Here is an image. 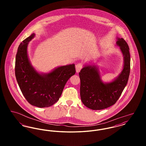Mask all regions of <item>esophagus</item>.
I'll list each match as a JSON object with an SVG mask.
<instances>
[{"mask_svg":"<svg viewBox=\"0 0 146 146\" xmlns=\"http://www.w3.org/2000/svg\"><path fill=\"white\" fill-rule=\"evenodd\" d=\"M83 68V64L82 63H78L76 66V73H79L82 68Z\"/></svg>","mask_w":146,"mask_h":146,"instance_id":"obj_1","label":"esophagus"}]
</instances>
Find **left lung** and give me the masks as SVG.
Masks as SVG:
<instances>
[{"label": "left lung", "instance_id": "left-lung-1", "mask_svg": "<svg viewBox=\"0 0 146 146\" xmlns=\"http://www.w3.org/2000/svg\"><path fill=\"white\" fill-rule=\"evenodd\" d=\"M124 63L120 73L113 80L104 83L97 65L85 64L79 73L82 101L92 110H101L115 104L127 83L130 71L129 48L123 38H117Z\"/></svg>", "mask_w": 146, "mask_h": 146}]
</instances>
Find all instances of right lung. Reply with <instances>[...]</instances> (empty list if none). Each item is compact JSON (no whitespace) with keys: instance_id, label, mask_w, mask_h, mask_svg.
Segmentation results:
<instances>
[{"instance_id":"right-lung-1","label":"right lung","mask_w":146,"mask_h":146,"mask_svg":"<svg viewBox=\"0 0 146 146\" xmlns=\"http://www.w3.org/2000/svg\"><path fill=\"white\" fill-rule=\"evenodd\" d=\"M35 35L32 33L18 48L15 76L22 94L30 104L48 107L58 101L67 82L76 73L75 64L59 66L46 73L38 72L32 65L27 51L29 42Z\"/></svg>"}]
</instances>
